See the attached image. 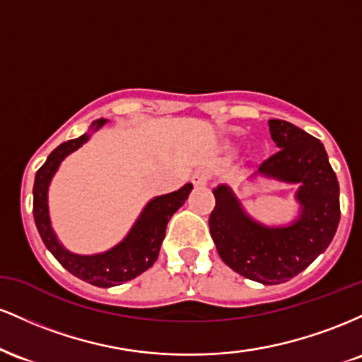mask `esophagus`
I'll list each match as a JSON object with an SVG mask.
<instances>
[{
  "label": "esophagus",
  "instance_id": "esophagus-1",
  "mask_svg": "<svg viewBox=\"0 0 362 362\" xmlns=\"http://www.w3.org/2000/svg\"><path fill=\"white\" fill-rule=\"evenodd\" d=\"M209 178H211V173L207 172V170L199 168V170H195L190 180H192V184L195 187H206L207 182H209Z\"/></svg>",
  "mask_w": 362,
  "mask_h": 362
}]
</instances>
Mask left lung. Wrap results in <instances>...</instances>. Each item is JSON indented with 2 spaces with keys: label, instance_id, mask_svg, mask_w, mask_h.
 <instances>
[{
  "label": "left lung",
  "instance_id": "obj_1",
  "mask_svg": "<svg viewBox=\"0 0 362 362\" xmlns=\"http://www.w3.org/2000/svg\"><path fill=\"white\" fill-rule=\"evenodd\" d=\"M269 131L279 151L260 165L259 173L300 185V216L288 226H265L245 213L230 187L218 185L209 231L228 267L262 284H281L330 245L340 219L339 182L317 138L281 119L269 120Z\"/></svg>",
  "mask_w": 362,
  "mask_h": 362
}]
</instances>
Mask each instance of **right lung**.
I'll list each match as a JSON object with an SVG mask.
<instances>
[{"label":"right lung","mask_w":362,"mask_h":362,"mask_svg":"<svg viewBox=\"0 0 362 362\" xmlns=\"http://www.w3.org/2000/svg\"><path fill=\"white\" fill-rule=\"evenodd\" d=\"M105 122V119L93 120L91 131H98ZM90 132H86L80 138L59 144L47 156L42 167L37 170L34 184V219L44 245L66 271L90 284L98 286V288H110V286H119L122 282L134 279L155 264L170 218L189 197L192 184H185L175 192L151 199L126 238L110 250L97 253V255H76V253L66 250L51 226L47 190L61 161L73 151H76L78 148H81L90 139Z\"/></svg>","instance_id":"obj_1"}]
</instances>
